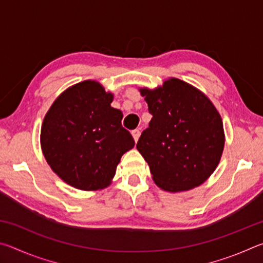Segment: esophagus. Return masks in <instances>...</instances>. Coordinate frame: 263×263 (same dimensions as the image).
<instances>
[{
    "instance_id": "esophagus-1",
    "label": "esophagus",
    "mask_w": 263,
    "mask_h": 263,
    "mask_svg": "<svg viewBox=\"0 0 263 263\" xmlns=\"http://www.w3.org/2000/svg\"><path fill=\"white\" fill-rule=\"evenodd\" d=\"M132 136H133V139H135V141L137 142L138 139H139V137H140V131L139 130H133Z\"/></svg>"
}]
</instances>
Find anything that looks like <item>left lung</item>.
I'll return each instance as SVG.
<instances>
[{"label":"left lung","instance_id":"8db88e82","mask_svg":"<svg viewBox=\"0 0 263 263\" xmlns=\"http://www.w3.org/2000/svg\"><path fill=\"white\" fill-rule=\"evenodd\" d=\"M140 92L152 119L137 149L148 163L154 182L171 193L201 185L218 166L224 149L220 115L203 92L179 79Z\"/></svg>","mask_w":263,"mask_h":263}]
</instances>
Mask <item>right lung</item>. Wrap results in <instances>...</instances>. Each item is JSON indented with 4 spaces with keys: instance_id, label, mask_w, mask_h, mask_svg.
Returning a JSON list of instances; mask_svg holds the SVG:
<instances>
[{
    "instance_id": "obj_1",
    "label": "right lung",
    "mask_w": 263,
    "mask_h": 263,
    "mask_svg": "<svg viewBox=\"0 0 263 263\" xmlns=\"http://www.w3.org/2000/svg\"><path fill=\"white\" fill-rule=\"evenodd\" d=\"M112 99L99 82L88 80L62 92L44 118V157L74 188H104L122 155L135 146L131 133L122 126V111L110 105Z\"/></svg>"
}]
</instances>
